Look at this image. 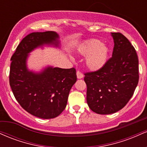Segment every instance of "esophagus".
I'll return each mask as SVG.
<instances>
[{"instance_id":"esophagus-1","label":"esophagus","mask_w":147,"mask_h":147,"mask_svg":"<svg viewBox=\"0 0 147 147\" xmlns=\"http://www.w3.org/2000/svg\"><path fill=\"white\" fill-rule=\"evenodd\" d=\"M77 78L78 79H82L84 77V74L82 73L80 70H78V71L77 72Z\"/></svg>"}]
</instances>
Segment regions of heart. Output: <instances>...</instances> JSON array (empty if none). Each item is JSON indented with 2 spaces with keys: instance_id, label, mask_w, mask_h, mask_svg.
I'll return each instance as SVG.
<instances>
[{
  "instance_id": "1",
  "label": "heart",
  "mask_w": 147,
  "mask_h": 147,
  "mask_svg": "<svg viewBox=\"0 0 147 147\" xmlns=\"http://www.w3.org/2000/svg\"><path fill=\"white\" fill-rule=\"evenodd\" d=\"M79 52L84 56H87L86 65L92 70L102 68L109 59V49L97 39L86 42L82 45Z\"/></svg>"
}]
</instances>
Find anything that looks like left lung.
<instances>
[{
    "instance_id": "1",
    "label": "left lung",
    "mask_w": 147,
    "mask_h": 147,
    "mask_svg": "<svg viewBox=\"0 0 147 147\" xmlns=\"http://www.w3.org/2000/svg\"><path fill=\"white\" fill-rule=\"evenodd\" d=\"M114 40L112 57L99 70L84 73L86 100L93 112L116 113L126 105L139 81L137 52L120 32H111Z\"/></svg>"
}]
</instances>
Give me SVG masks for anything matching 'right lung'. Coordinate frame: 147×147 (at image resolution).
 Segmentation results:
<instances>
[{
    "mask_svg": "<svg viewBox=\"0 0 147 147\" xmlns=\"http://www.w3.org/2000/svg\"><path fill=\"white\" fill-rule=\"evenodd\" d=\"M55 32L30 33L22 39L11 57L9 85L18 104L42 119L59 116L67 105L70 89L77 81L75 68H48L40 74L28 71V54L45 43L58 45Z\"/></svg>",
    "mask_w": 147,
    "mask_h": 147,
    "instance_id": "obj_1",
    "label": "right lung"
}]
</instances>
